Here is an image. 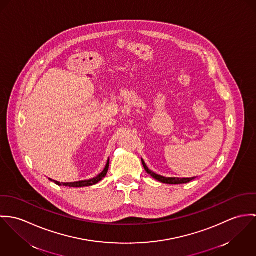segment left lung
<instances>
[{"mask_svg": "<svg viewBox=\"0 0 256 256\" xmlns=\"http://www.w3.org/2000/svg\"><path fill=\"white\" fill-rule=\"evenodd\" d=\"M142 165H143L145 170H146L149 174H151L155 180H159V182H164V184H186V182H190V180H192L196 178V176H194V178H165V176H160V174H157L153 172L152 170H149L143 160H142Z\"/></svg>", "mask_w": 256, "mask_h": 256, "instance_id": "8db88e82", "label": "left lung"}]
</instances>
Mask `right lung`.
Listing matches in <instances>:
<instances>
[{
    "mask_svg": "<svg viewBox=\"0 0 256 256\" xmlns=\"http://www.w3.org/2000/svg\"><path fill=\"white\" fill-rule=\"evenodd\" d=\"M109 163H110V161H109V159H108L107 164H106V167H105L104 170H103L101 174H99L97 176H95V178H91V180H82V182H57V180H51V178H49V180H52V182H54L58 186H70V188H82V186H93V184H96L97 182H99L101 180H103V178L107 174V172H108V169H109Z\"/></svg>",
    "mask_w": 256,
    "mask_h": 256,
    "instance_id": "1",
    "label": "right lung"
}]
</instances>
